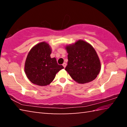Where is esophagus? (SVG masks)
<instances>
[{"label":"esophagus","mask_w":127,"mask_h":127,"mask_svg":"<svg viewBox=\"0 0 127 127\" xmlns=\"http://www.w3.org/2000/svg\"><path fill=\"white\" fill-rule=\"evenodd\" d=\"M66 64L65 63H64L63 64V66H64V68H65V66H66Z\"/></svg>","instance_id":"34e87169"}]
</instances>
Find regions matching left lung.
Masks as SVG:
<instances>
[{
	"mask_svg": "<svg viewBox=\"0 0 127 127\" xmlns=\"http://www.w3.org/2000/svg\"><path fill=\"white\" fill-rule=\"evenodd\" d=\"M68 65L65 69L73 79L79 83L94 80L100 72L101 64L95 50L91 45L78 40L66 47Z\"/></svg>",
	"mask_w": 127,
	"mask_h": 127,
	"instance_id": "obj_1",
	"label": "left lung"
}]
</instances>
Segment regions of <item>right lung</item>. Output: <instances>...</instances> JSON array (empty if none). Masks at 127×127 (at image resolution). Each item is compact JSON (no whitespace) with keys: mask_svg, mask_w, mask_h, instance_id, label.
<instances>
[{"mask_svg":"<svg viewBox=\"0 0 127 127\" xmlns=\"http://www.w3.org/2000/svg\"><path fill=\"white\" fill-rule=\"evenodd\" d=\"M51 50L48 44L42 42L35 45L28 54L25 70L29 80L33 84L46 86L52 82L56 74L64 68L55 58H51Z\"/></svg>","mask_w":127,"mask_h":127,"instance_id":"add662e5","label":"right lung"}]
</instances>
